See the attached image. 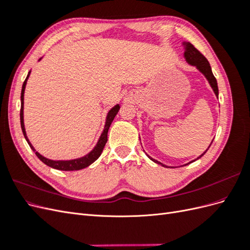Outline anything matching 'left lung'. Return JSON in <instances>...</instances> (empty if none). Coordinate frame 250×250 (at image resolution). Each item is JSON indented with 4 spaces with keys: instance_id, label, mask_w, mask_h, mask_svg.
<instances>
[{
    "instance_id": "left-lung-1",
    "label": "left lung",
    "mask_w": 250,
    "mask_h": 250,
    "mask_svg": "<svg viewBox=\"0 0 250 250\" xmlns=\"http://www.w3.org/2000/svg\"><path fill=\"white\" fill-rule=\"evenodd\" d=\"M184 46H185V49H186V51H185V58H186V60L188 62V63H190L191 65H194V66L197 67V70L200 71V72L204 75V77H206V78L208 79V83H209V85L211 86V88H213L215 95H216L217 98H218L219 90H218L217 80H216V78H215V76H214L213 72H211L210 65H209V62H208V59H207L206 57H204V56L201 54V53L193 46V44H192L191 42H184ZM211 143H213V142H211ZM211 143H210V145H211ZM210 145H209V146H210ZM209 146H208V148H209ZM207 151H208V149H207L206 151H204V152H203L200 156H198L197 158H196V160H199V158H200L201 156H203L204 154H206ZM148 157L150 158L151 161H153L154 163H156V164H158V165H162L163 167L169 168L168 166H166V165L162 164L161 162H158V161H156V160H153V158H151L149 155H148ZM196 160L190 162L188 164H191V163L195 162ZM188 164H186L185 166H187V165H188Z\"/></svg>"
}]
</instances>
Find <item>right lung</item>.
<instances>
[{"mask_svg":"<svg viewBox=\"0 0 250 250\" xmlns=\"http://www.w3.org/2000/svg\"><path fill=\"white\" fill-rule=\"evenodd\" d=\"M42 59V58H41ZM40 59V60H41ZM31 72V71H30ZM30 72L28 73V76L26 78V80L24 81V84H22L21 87V113H20V117H21V130L22 133H24V137L26 139V141L28 142L30 148H31L36 156L40 158V160L43 163L46 164L49 167L53 168V169H57V170H62V171H76V170H81V169H84L86 167H88L89 165H92L95 161L98 160V157H99L102 153L103 148L105 146V144L107 142V132L109 127L111 125V122L115 119V117L117 116V113L120 109V105L117 104L116 106H113L107 113V117H106V122H105V126H104V130L101 133V137L98 141L97 145L94 147V149L90 151L89 153H87L86 155L82 156L80 158H75V160H71V161H53V160H49V158L42 156V154H40L37 151L34 149V147L32 146V144L29 142V139L27 137V133L25 130V124H24V94H25V88H26V84H27V80L28 77L30 76Z\"/></svg>","mask_w":250,"mask_h":250,"instance_id":"add662e5","label":"right lung"}]
</instances>
